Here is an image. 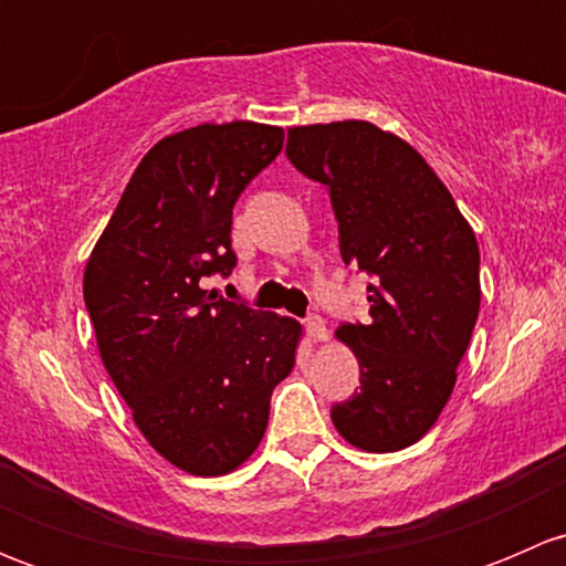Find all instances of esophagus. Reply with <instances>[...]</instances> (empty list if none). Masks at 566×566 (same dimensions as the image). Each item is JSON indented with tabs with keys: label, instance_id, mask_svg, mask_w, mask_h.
Returning <instances> with one entry per match:
<instances>
[{
	"label": "esophagus",
	"instance_id": "obj_1",
	"mask_svg": "<svg viewBox=\"0 0 566 566\" xmlns=\"http://www.w3.org/2000/svg\"><path fill=\"white\" fill-rule=\"evenodd\" d=\"M306 334H310L312 342H325L328 339V328H325V319L319 315L306 317Z\"/></svg>",
	"mask_w": 566,
	"mask_h": 566
}]
</instances>
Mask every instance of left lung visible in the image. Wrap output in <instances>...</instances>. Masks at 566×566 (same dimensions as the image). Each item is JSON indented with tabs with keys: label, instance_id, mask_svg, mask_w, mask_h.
I'll use <instances>...</instances> for the list:
<instances>
[{
	"label": "left lung",
	"instance_id": "left-lung-1",
	"mask_svg": "<svg viewBox=\"0 0 566 566\" xmlns=\"http://www.w3.org/2000/svg\"><path fill=\"white\" fill-rule=\"evenodd\" d=\"M287 158L328 188L345 265L373 276L367 325L336 328L356 353L361 391L331 419L364 452H399L452 397L482 298L476 235L430 164L378 125L290 128Z\"/></svg>",
	"mask_w": 566,
	"mask_h": 566
}]
</instances>
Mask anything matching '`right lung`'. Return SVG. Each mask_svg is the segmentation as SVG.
<instances>
[{"instance_id": "1", "label": "right lung", "mask_w": 566, "mask_h": 566, "mask_svg": "<svg viewBox=\"0 0 566 566\" xmlns=\"http://www.w3.org/2000/svg\"><path fill=\"white\" fill-rule=\"evenodd\" d=\"M284 130L238 119L158 142L125 186L84 271L108 378L161 458L221 476L260 447L301 325L205 290L230 276L232 208Z\"/></svg>"}]
</instances>
